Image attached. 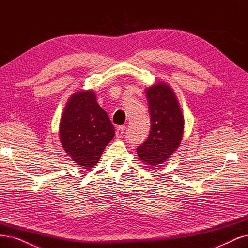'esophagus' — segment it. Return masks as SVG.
<instances>
[{
  "label": "esophagus",
  "mask_w": 248,
  "mask_h": 248,
  "mask_svg": "<svg viewBox=\"0 0 248 248\" xmlns=\"http://www.w3.org/2000/svg\"><path fill=\"white\" fill-rule=\"evenodd\" d=\"M125 130H126V126L125 125L119 126L117 128V130H116V136H117V138H122L123 134L125 133Z\"/></svg>",
  "instance_id": "1"
}]
</instances>
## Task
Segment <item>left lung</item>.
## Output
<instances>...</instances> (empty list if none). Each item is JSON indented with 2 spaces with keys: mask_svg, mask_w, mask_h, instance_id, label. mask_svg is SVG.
<instances>
[{
  "mask_svg": "<svg viewBox=\"0 0 248 248\" xmlns=\"http://www.w3.org/2000/svg\"><path fill=\"white\" fill-rule=\"evenodd\" d=\"M151 128L148 139L136 149L140 160L150 165L165 162L178 148L184 118L171 88L158 83L147 89Z\"/></svg>",
  "mask_w": 248,
  "mask_h": 248,
  "instance_id": "8db88e82",
  "label": "left lung"
}]
</instances>
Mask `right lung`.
<instances>
[{"mask_svg": "<svg viewBox=\"0 0 248 248\" xmlns=\"http://www.w3.org/2000/svg\"><path fill=\"white\" fill-rule=\"evenodd\" d=\"M59 136L64 151L76 163L90 169L113 140L115 128L108 114L96 102L94 93L80 91L67 102Z\"/></svg>", "mask_w": 248, "mask_h": 248, "instance_id": "1", "label": "right lung"}]
</instances>
